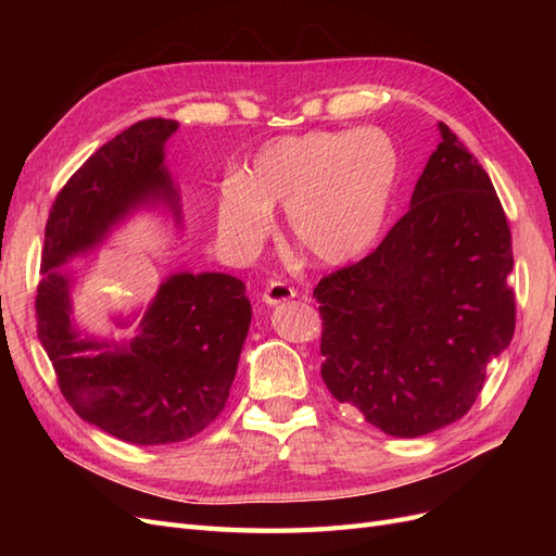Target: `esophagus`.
Returning a JSON list of instances; mask_svg holds the SVG:
<instances>
[{"label": "esophagus", "mask_w": 556, "mask_h": 556, "mask_svg": "<svg viewBox=\"0 0 556 556\" xmlns=\"http://www.w3.org/2000/svg\"><path fill=\"white\" fill-rule=\"evenodd\" d=\"M292 296H294V288H290V285L282 280H268L264 292H262V301L268 306H276V304H280V301H288Z\"/></svg>", "instance_id": "34e87169"}]
</instances>
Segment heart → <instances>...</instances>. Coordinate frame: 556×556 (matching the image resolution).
Returning <instances> with one entry per match:
<instances>
[{
    "label": "heart",
    "mask_w": 556,
    "mask_h": 556,
    "mask_svg": "<svg viewBox=\"0 0 556 556\" xmlns=\"http://www.w3.org/2000/svg\"><path fill=\"white\" fill-rule=\"evenodd\" d=\"M399 176V148L378 127L290 134L262 146L243 176L223 180L217 225L229 243L255 248L271 229V206H285L308 257L343 264L380 237Z\"/></svg>",
    "instance_id": "heart-1"
}]
</instances>
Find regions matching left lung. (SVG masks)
Instances as JSON below:
<instances>
[{"label":"left lung","instance_id":"1","mask_svg":"<svg viewBox=\"0 0 556 556\" xmlns=\"http://www.w3.org/2000/svg\"><path fill=\"white\" fill-rule=\"evenodd\" d=\"M439 129L408 213L313 290L327 390L396 439L464 417L515 333L506 213L478 160Z\"/></svg>","mask_w":556,"mask_h":556}]
</instances>
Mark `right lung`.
I'll return each mask as SVG.
<instances>
[{"label": "right lung", "instance_id": "right-lung-1", "mask_svg": "<svg viewBox=\"0 0 556 556\" xmlns=\"http://www.w3.org/2000/svg\"><path fill=\"white\" fill-rule=\"evenodd\" d=\"M176 129V121L148 117L117 134L66 180L46 223L39 341L76 415L134 445L192 439L223 413L252 317L239 278L176 274L134 319L129 343L80 339L74 325L66 260L102 243L150 201H164L180 220L178 190L164 169V143Z\"/></svg>", "mask_w": 556, "mask_h": 556}]
</instances>
